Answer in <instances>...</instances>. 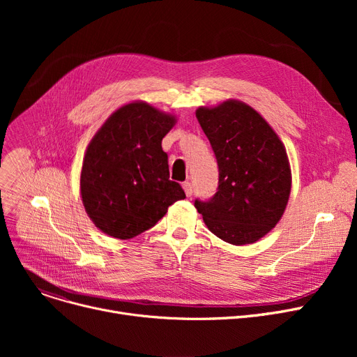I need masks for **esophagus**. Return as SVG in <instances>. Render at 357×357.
Wrapping results in <instances>:
<instances>
[{"mask_svg":"<svg viewBox=\"0 0 357 357\" xmlns=\"http://www.w3.org/2000/svg\"><path fill=\"white\" fill-rule=\"evenodd\" d=\"M182 186H183V191H185V194L188 195V197H191V195H192V192H194L192 183H191V182H183V183H182Z\"/></svg>","mask_w":357,"mask_h":357,"instance_id":"34e87169","label":"esophagus"}]
</instances>
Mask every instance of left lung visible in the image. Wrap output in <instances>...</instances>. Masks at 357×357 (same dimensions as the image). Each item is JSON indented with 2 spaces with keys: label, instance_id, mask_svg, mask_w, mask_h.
<instances>
[{
  "label": "left lung",
  "instance_id": "1",
  "mask_svg": "<svg viewBox=\"0 0 357 357\" xmlns=\"http://www.w3.org/2000/svg\"><path fill=\"white\" fill-rule=\"evenodd\" d=\"M197 119L218 165V188L195 199L211 233L230 245H249L282 217L291 169L285 147L257 111L240 101L198 108Z\"/></svg>",
  "mask_w": 357,
  "mask_h": 357
}]
</instances>
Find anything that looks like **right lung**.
Returning a JSON list of instances; mask_svg holds the SVG:
<instances>
[{"instance_id":"1","label":"right lung","mask_w":357,"mask_h":357,"mask_svg":"<svg viewBox=\"0 0 357 357\" xmlns=\"http://www.w3.org/2000/svg\"><path fill=\"white\" fill-rule=\"evenodd\" d=\"M175 124L146 102H131L104 123L91 140L81 172L84 207L105 234L131 238L153 227L169 205L183 199L169 179L162 139Z\"/></svg>"}]
</instances>
